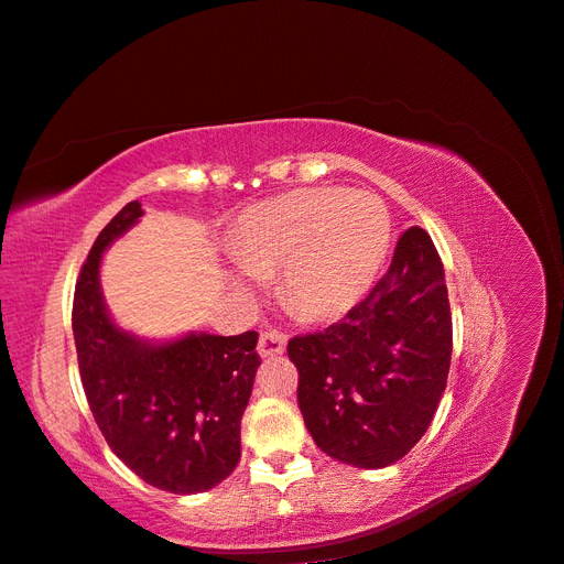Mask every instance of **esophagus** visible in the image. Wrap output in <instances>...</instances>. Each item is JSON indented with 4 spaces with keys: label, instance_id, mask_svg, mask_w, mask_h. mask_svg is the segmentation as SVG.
I'll return each mask as SVG.
<instances>
[{
    "label": "esophagus",
    "instance_id": "34e87169",
    "mask_svg": "<svg viewBox=\"0 0 564 564\" xmlns=\"http://www.w3.org/2000/svg\"><path fill=\"white\" fill-rule=\"evenodd\" d=\"M283 349H285V335H281L276 330L262 333L260 343H257V354H260L262 359L279 357V354H283Z\"/></svg>",
    "mask_w": 564,
    "mask_h": 564
}]
</instances>
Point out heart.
I'll list each match as a JSON object with an SVG mask.
<instances>
[{
  "label": "heart",
  "instance_id": "1",
  "mask_svg": "<svg viewBox=\"0 0 564 564\" xmlns=\"http://www.w3.org/2000/svg\"><path fill=\"white\" fill-rule=\"evenodd\" d=\"M390 231V215L371 193L310 188L250 207L236 224L229 252L252 276L279 271L276 295L295 318L324 321L368 291L388 254Z\"/></svg>",
  "mask_w": 564,
  "mask_h": 564
}]
</instances>
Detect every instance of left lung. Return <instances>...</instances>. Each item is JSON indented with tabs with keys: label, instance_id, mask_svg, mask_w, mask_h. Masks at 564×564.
<instances>
[{
	"label": "left lung",
	"instance_id": "left-lung-1",
	"mask_svg": "<svg viewBox=\"0 0 564 564\" xmlns=\"http://www.w3.org/2000/svg\"><path fill=\"white\" fill-rule=\"evenodd\" d=\"M452 347L442 260L427 231L411 227L388 273L340 324L288 343L316 446L366 470L404 458L440 406Z\"/></svg>",
	"mask_w": 564,
	"mask_h": 564
}]
</instances>
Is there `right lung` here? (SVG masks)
Segmentation results:
<instances>
[{
	"label": "right lung",
	"instance_id": "1",
	"mask_svg": "<svg viewBox=\"0 0 564 564\" xmlns=\"http://www.w3.org/2000/svg\"><path fill=\"white\" fill-rule=\"evenodd\" d=\"M143 215L127 203L96 236L79 271L73 335L79 378L108 446L147 485L200 494L227 479L240 458V417L260 354L257 333H188L149 343L110 318L99 269L112 240Z\"/></svg>",
	"mask_w": 564,
	"mask_h": 564
}]
</instances>
